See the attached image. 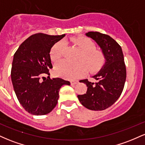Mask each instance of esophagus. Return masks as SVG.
Returning a JSON list of instances; mask_svg holds the SVG:
<instances>
[{
	"label": "esophagus",
	"instance_id": "1",
	"mask_svg": "<svg viewBox=\"0 0 145 145\" xmlns=\"http://www.w3.org/2000/svg\"><path fill=\"white\" fill-rule=\"evenodd\" d=\"M78 80H74L71 81V85H75V84H78Z\"/></svg>",
	"mask_w": 145,
	"mask_h": 145
}]
</instances>
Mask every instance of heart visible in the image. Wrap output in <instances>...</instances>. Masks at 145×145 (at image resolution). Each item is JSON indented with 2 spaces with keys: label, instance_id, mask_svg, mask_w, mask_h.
Returning <instances> with one entry per match:
<instances>
[{
  "label": "heart",
  "instance_id": "1",
  "mask_svg": "<svg viewBox=\"0 0 145 145\" xmlns=\"http://www.w3.org/2000/svg\"><path fill=\"white\" fill-rule=\"evenodd\" d=\"M74 44L82 52L81 59L84 60L91 70H97L102 66L104 63V54L100 50H96L94 42L89 38L80 37L71 39ZM65 44L63 41L56 43L50 52L51 59L54 61L59 60L63 55ZM88 71V66L84 61L78 63H71L67 61H62L58 63L54 67V72L56 75L67 79H74Z\"/></svg>",
  "mask_w": 145,
  "mask_h": 145
}]
</instances>
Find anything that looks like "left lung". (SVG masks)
<instances>
[{
  "label": "left lung",
  "mask_w": 145,
  "mask_h": 145,
  "mask_svg": "<svg viewBox=\"0 0 145 145\" xmlns=\"http://www.w3.org/2000/svg\"><path fill=\"white\" fill-rule=\"evenodd\" d=\"M85 35L93 39L101 48L105 63L92 76L96 80L95 82H89L87 79L80 80L86 84L87 91L84 95H78V98L86 108L103 110L112 106L123 90L126 80L123 54L119 44L109 35L93 31Z\"/></svg>",
  "instance_id": "1"
}]
</instances>
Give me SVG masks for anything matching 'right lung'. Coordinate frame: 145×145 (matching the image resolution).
Returning <instances> with one entry per match:
<instances>
[{
	"mask_svg": "<svg viewBox=\"0 0 145 145\" xmlns=\"http://www.w3.org/2000/svg\"><path fill=\"white\" fill-rule=\"evenodd\" d=\"M65 36L36 33L26 39L14 54L11 81L18 101L30 114L50 112L57 104L61 86L70 85L61 78L51 79L48 72L52 68L51 48ZM44 75L48 76L47 79Z\"/></svg>",
	"mask_w": 145,
	"mask_h": 145,
	"instance_id": "right-lung-1",
	"label": "right lung"
}]
</instances>
